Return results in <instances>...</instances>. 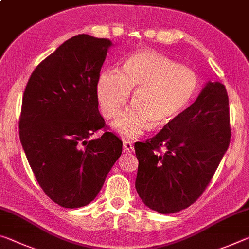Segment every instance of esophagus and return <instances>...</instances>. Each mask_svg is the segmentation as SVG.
Here are the masks:
<instances>
[{"label":"esophagus","instance_id":"34e87169","mask_svg":"<svg viewBox=\"0 0 249 249\" xmlns=\"http://www.w3.org/2000/svg\"><path fill=\"white\" fill-rule=\"evenodd\" d=\"M123 151H124V153H128V152L134 151V146H133L132 142H129V141L123 142Z\"/></svg>","mask_w":249,"mask_h":249}]
</instances>
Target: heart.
<instances>
[{"label":"heart","mask_w":249,"mask_h":249,"mask_svg":"<svg viewBox=\"0 0 249 249\" xmlns=\"http://www.w3.org/2000/svg\"><path fill=\"white\" fill-rule=\"evenodd\" d=\"M198 78L193 71L159 53L144 51L128 57L120 73L105 71L97 81V98L105 118H113L127 102L132 106L113 122L121 136L142 135L148 124L164 126L186 109L198 92Z\"/></svg>","instance_id":"1"}]
</instances>
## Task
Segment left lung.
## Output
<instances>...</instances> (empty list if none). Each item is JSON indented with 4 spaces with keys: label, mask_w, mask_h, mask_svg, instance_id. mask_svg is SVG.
Returning <instances> with one entry per match:
<instances>
[{
    "label": "left lung",
    "mask_w": 249,
    "mask_h": 249,
    "mask_svg": "<svg viewBox=\"0 0 249 249\" xmlns=\"http://www.w3.org/2000/svg\"><path fill=\"white\" fill-rule=\"evenodd\" d=\"M231 142L225 86L208 81L198 97L152 140L134 145L135 188L143 203L171 214L196 202L215 174Z\"/></svg>",
    "instance_id": "left-lung-1"
}]
</instances>
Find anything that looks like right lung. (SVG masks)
I'll return each instance as SVG.
<instances>
[{
    "label": "right lung",
    "instance_id": "add662e5",
    "mask_svg": "<svg viewBox=\"0 0 249 249\" xmlns=\"http://www.w3.org/2000/svg\"><path fill=\"white\" fill-rule=\"evenodd\" d=\"M112 45L108 38L75 35L39 63L24 90L22 147L39 186L62 207L92 202L122 154L113 133L90 139L105 127L96 88Z\"/></svg>",
    "mask_w": 249,
    "mask_h": 249
}]
</instances>
